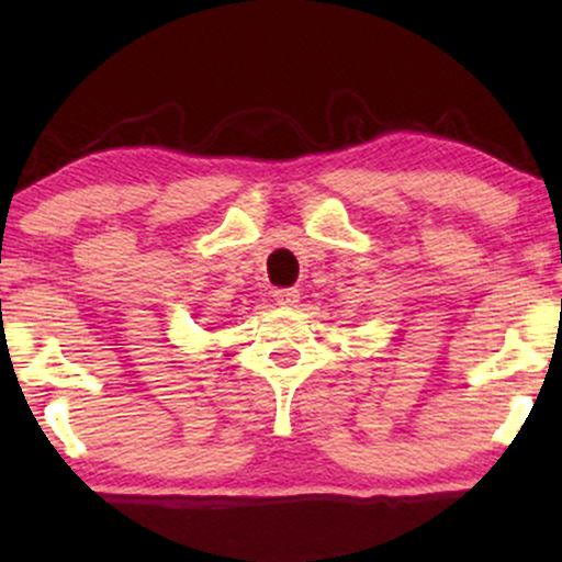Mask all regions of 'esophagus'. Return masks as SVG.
I'll list each match as a JSON object with an SVG mask.
<instances>
[{
    "mask_svg": "<svg viewBox=\"0 0 562 562\" xmlns=\"http://www.w3.org/2000/svg\"><path fill=\"white\" fill-rule=\"evenodd\" d=\"M301 299V293L295 288H277L274 290V301L280 303V306H295Z\"/></svg>",
    "mask_w": 562,
    "mask_h": 562,
    "instance_id": "34e87169",
    "label": "esophagus"
}]
</instances>
